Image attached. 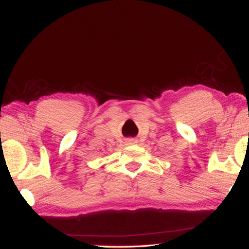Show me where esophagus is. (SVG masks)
Returning a JSON list of instances; mask_svg holds the SVG:
<instances>
[{"mask_svg": "<svg viewBox=\"0 0 249 249\" xmlns=\"http://www.w3.org/2000/svg\"><path fill=\"white\" fill-rule=\"evenodd\" d=\"M128 142H129V144H135V142H136V141H135V140H129Z\"/></svg>", "mask_w": 249, "mask_h": 249, "instance_id": "esophagus-1", "label": "esophagus"}]
</instances>
